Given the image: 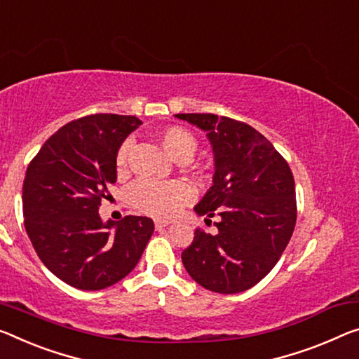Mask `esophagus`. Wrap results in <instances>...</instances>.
<instances>
[{
    "mask_svg": "<svg viewBox=\"0 0 359 359\" xmlns=\"http://www.w3.org/2000/svg\"><path fill=\"white\" fill-rule=\"evenodd\" d=\"M154 224H156V229L157 231H163L170 224V222H167V219H156V222H154Z\"/></svg>",
    "mask_w": 359,
    "mask_h": 359,
    "instance_id": "1",
    "label": "esophagus"
}]
</instances>
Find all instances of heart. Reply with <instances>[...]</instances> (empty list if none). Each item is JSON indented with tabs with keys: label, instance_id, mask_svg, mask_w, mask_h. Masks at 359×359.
Listing matches in <instances>:
<instances>
[{
	"label": "heart",
	"instance_id": "1",
	"mask_svg": "<svg viewBox=\"0 0 359 359\" xmlns=\"http://www.w3.org/2000/svg\"><path fill=\"white\" fill-rule=\"evenodd\" d=\"M158 137H161L162 147L175 161H181V158L189 161L197 149L194 135L180 125L167 126L161 131ZM131 142L125 141L115 156V167L118 173L125 172ZM191 187L183 181L140 180L130 187V201L137 210L158 218L172 217L191 201Z\"/></svg>",
	"mask_w": 359,
	"mask_h": 359
}]
</instances>
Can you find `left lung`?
Returning <instances> with one entry per match:
<instances>
[{
    "instance_id": "8db88e82",
    "label": "left lung",
    "mask_w": 359,
    "mask_h": 359,
    "mask_svg": "<svg viewBox=\"0 0 359 359\" xmlns=\"http://www.w3.org/2000/svg\"><path fill=\"white\" fill-rule=\"evenodd\" d=\"M207 133L213 147V184L194 207L218 215L217 234L196 229L181 253L192 279L218 294H239L266 276L287 247L297 222L289 163L262 133L215 114H176Z\"/></svg>"
}]
</instances>
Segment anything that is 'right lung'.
I'll return each instance as SVG.
<instances>
[{
    "instance_id": "add662e5",
    "label": "right lung",
    "mask_w": 359,
    "mask_h": 359,
    "mask_svg": "<svg viewBox=\"0 0 359 359\" xmlns=\"http://www.w3.org/2000/svg\"><path fill=\"white\" fill-rule=\"evenodd\" d=\"M141 125L133 115L95 114L59 128L27 167L22 186L25 229L45 266L80 290H101L133 271L154 233L147 217H99L115 156Z\"/></svg>"
}]
</instances>
